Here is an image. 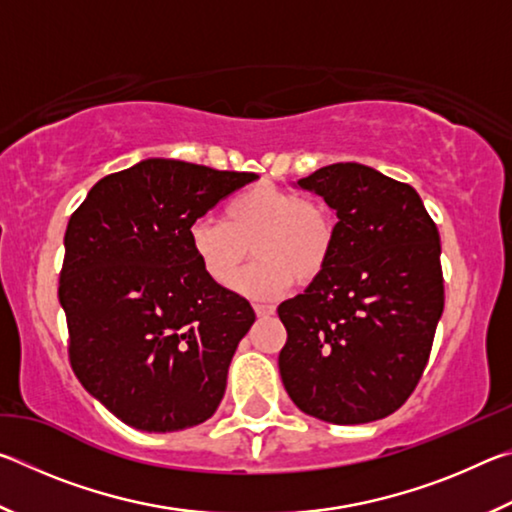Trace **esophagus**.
I'll return each mask as SVG.
<instances>
[{
    "label": "esophagus",
    "instance_id": "obj_1",
    "mask_svg": "<svg viewBox=\"0 0 512 512\" xmlns=\"http://www.w3.org/2000/svg\"><path fill=\"white\" fill-rule=\"evenodd\" d=\"M253 309H255V314L259 318H268V316L275 314V307H271V305H255Z\"/></svg>",
    "mask_w": 512,
    "mask_h": 512
}]
</instances>
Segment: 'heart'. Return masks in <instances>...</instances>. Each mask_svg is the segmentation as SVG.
Segmentation results:
<instances>
[{"label": "heart", "mask_w": 512, "mask_h": 512, "mask_svg": "<svg viewBox=\"0 0 512 512\" xmlns=\"http://www.w3.org/2000/svg\"><path fill=\"white\" fill-rule=\"evenodd\" d=\"M201 271L230 287L248 259H259L239 277L237 291L253 300H275L298 282L325 273L336 244V223L325 203L273 185L250 187L223 207V221L196 219L187 230Z\"/></svg>", "instance_id": "heart-1"}]
</instances>
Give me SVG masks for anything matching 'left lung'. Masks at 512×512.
Masks as SVG:
<instances>
[{
	"instance_id": "8db88e82",
	"label": "left lung",
	"mask_w": 512,
	"mask_h": 512,
	"mask_svg": "<svg viewBox=\"0 0 512 512\" xmlns=\"http://www.w3.org/2000/svg\"><path fill=\"white\" fill-rule=\"evenodd\" d=\"M298 187L339 221L325 273L277 307L282 384L318 420H381L418 386L443 316L438 228L411 185L366 164H329Z\"/></svg>"
}]
</instances>
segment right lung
<instances>
[{"mask_svg": "<svg viewBox=\"0 0 512 512\" xmlns=\"http://www.w3.org/2000/svg\"><path fill=\"white\" fill-rule=\"evenodd\" d=\"M255 178L149 158L101 178L69 219L58 287L69 361L128 427L180 431L219 409L255 311L201 271L187 230Z\"/></svg>", "mask_w": 512, "mask_h": 512, "instance_id": "add662e5", "label": "right lung"}]
</instances>
